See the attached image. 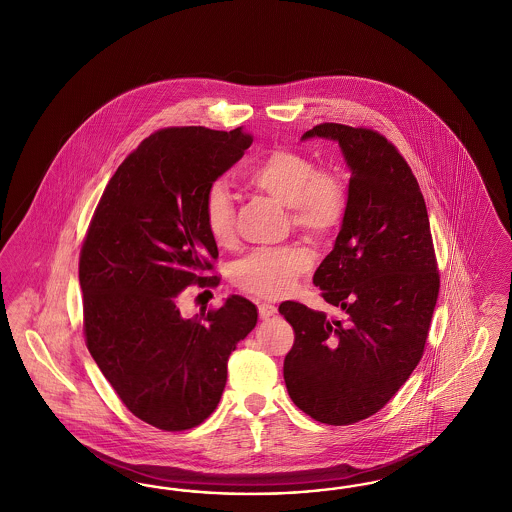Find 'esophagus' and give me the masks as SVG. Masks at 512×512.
<instances>
[{
	"label": "esophagus",
	"mask_w": 512,
	"mask_h": 512,
	"mask_svg": "<svg viewBox=\"0 0 512 512\" xmlns=\"http://www.w3.org/2000/svg\"><path fill=\"white\" fill-rule=\"evenodd\" d=\"M276 312H278V308L274 307V305H270V303H261V305H259V316H261L263 320L274 316Z\"/></svg>",
	"instance_id": "esophagus-1"
}]
</instances>
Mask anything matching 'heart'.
<instances>
[{
  "instance_id": "obj_1",
  "label": "heart",
  "mask_w": 512,
  "mask_h": 512,
  "mask_svg": "<svg viewBox=\"0 0 512 512\" xmlns=\"http://www.w3.org/2000/svg\"><path fill=\"white\" fill-rule=\"evenodd\" d=\"M247 183L289 207L293 226L312 238L329 236L345 219V184L333 173L316 171L312 158L299 150L272 148L249 169ZM204 223L217 246L232 244L234 202L223 181L205 190ZM308 266L310 255L305 247H259L234 265L232 278L247 293L276 299L293 287Z\"/></svg>"
}]
</instances>
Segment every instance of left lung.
<instances>
[{
	"label": "left lung",
	"mask_w": 512,
	"mask_h": 512,
	"mask_svg": "<svg viewBox=\"0 0 512 512\" xmlns=\"http://www.w3.org/2000/svg\"><path fill=\"white\" fill-rule=\"evenodd\" d=\"M339 143L350 171L345 219L314 286L341 312L286 301L295 329L284 360L293 404L328 425H350L383 408L419 364L440 276L417 179L379 133L320 123L301 141Z\"/></svg>",
	"instance_id": "left-lung-1"
}]
</instances>
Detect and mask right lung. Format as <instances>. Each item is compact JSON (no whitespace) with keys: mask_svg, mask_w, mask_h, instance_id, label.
<instances>
[{"mask_svg":"<svg viewBox=\"0 0 512 512\" xmlns=\"http://www.w3.org/2000/svg\"><path fill=\"white\" fill-rule=\"evenodd\" d=\"M253 139L242 127H171L129 154L104 188L80 255L87 348L125 408L162 430L207 419L226 385V362L257 324V307L230 295L184 318L179 297L219 251L204 223L209 184Z\"/></svg>","mask_w":512,"mask_h":512,"instance_id":"obj_1","label":"right lung"}]
</instances>
